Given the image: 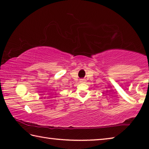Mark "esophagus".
<instances>
[{
    "mask_svg": "<svg viewBox=\"0 0 149 149\" xmlns=\"http://www.w3.org/2000/svg\"><path fill=\"white\" fill-rule=\"evenodd\" d=\"M80 83H84L85 81V79H80Z\"/></svg>",
    "mask_w": 149,
    "mask_h": 149,
    "instance_id": "1",
    "label": "esophagus"
}]
</instances>
